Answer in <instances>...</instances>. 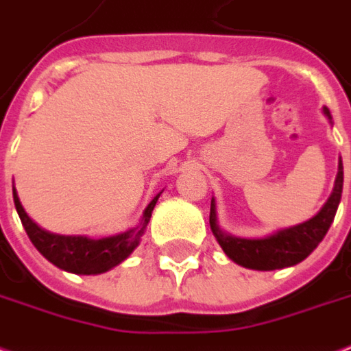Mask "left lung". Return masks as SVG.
I'll list each match as a JSON object with an SVG mask.
<instances>
[{
    "label": "left lung",
    "instance_id": "1",
    "mask_svg": "<svg viewBox=\"0 0 351 351\" xmlns=\"http://www.w3.org/2000/svg\"><path fill=\"white\" fill-rule=\"evenodd\" d=\"M322 113L326 115L329 124H333L328 108H324ZM342 182H344V171H342V158L339 156V171H337V178H335L333 191L326 204L320 208V212L307 221L298 223L294 227L279 228L264 238H240V236L225 232L219 227L217 206H215V199L212 197L210 228H212L217 243L221 245L223 253L243 268L258 269V271L290 268V266H295L301 261H305L314 249L318 247L324 236L328 234L337 208H339V202H341Z\"/></svg>",
    "mask_w": 351,
    "mask_h": 351
}]
</instances>
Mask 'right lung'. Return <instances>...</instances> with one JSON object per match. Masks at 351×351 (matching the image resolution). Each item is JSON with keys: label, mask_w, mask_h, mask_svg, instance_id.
<instances>
[{"label": "right lung", "mask_w": 351, "mask_h": 351, "mask_svg": "<svg viewBox=\"0 0 351 351\" xmlns=\"http://www.w3.org/2000/svg\"><path fill=\"white\" fill-rule=\"evenodd\" d=\"M160 195H162V191L149 202V206L145 208L136 227L128 228L121 234L106 236V238L95 240L89 236L56 234V232L38 227L37 223L27 215V212L23 210L16 188H12L14 206H16L20 221L29 236L31 243L53 266L77 275L106 274L111 268L119 266L121 262L126 261L134 253V249L139 245Z\"/></svg>", "instance_id": "obj_1"}]
</instances>
